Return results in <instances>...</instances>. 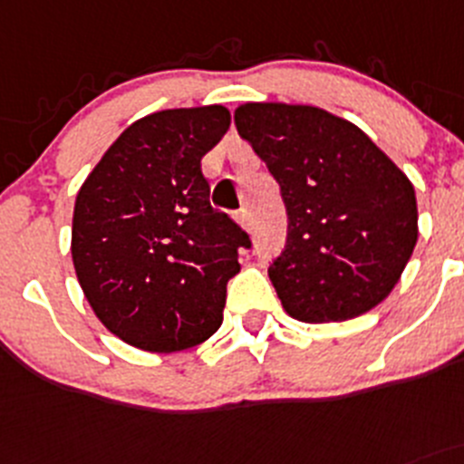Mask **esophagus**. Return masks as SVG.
<instances>
[{"instance_id":"obj_1","label":"esophagus","mask_w":464,"mask_h":464,"mask_svg":"<svg viewBox=\"0 0 464 464\" xmlns=\"http://www.w3.org/2000/svg\"><path fill=\"white\" fill-rule=\"evenodd\" d=\"M236 222L240 224L242 228H246V231H249V227H252V215H249V210H246V208H240V210L236 212Z\"/></svg>"}]
</instances>
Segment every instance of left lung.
Returning a JSON list of instances; mask_svg holds the SVG:
<instances>
[{
    "instance_id": "1",
    "label": "left lung",
    "mask_w": 464,
    "mask_h": 464,
    "mask_svg": "<svg viewBox=\"0 0 464 464\" xmlns=\"http://www.w3.org/2000/svg\"><path fill=\"white\" fill-rule=\"evenodd\" d=\"M233 119L281 188L288 236L267 275L284 309L332 323L378 306L417 245L408 176L357 125L318 107L246 102Z\"/></svg>"
}]
</instances>
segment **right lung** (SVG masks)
<instances>
[{"label":"right lung","mask_w":464,"mask_h":464,"mask_svg":"<svg viewBox=\"0 0 464 464\" xmlns=\"http://www.w3.org/2000/svg\"><path fill=\"white\" fill-rule=\"evenodd\" d=\"M222 105L164 110L134 121L77 192L72 266L111 334L176 353L219 330L237 249L252 240L210 206L201 158L222 140Z\"/></svg>","instance_id":"right-lung-1"}]
</instances>
